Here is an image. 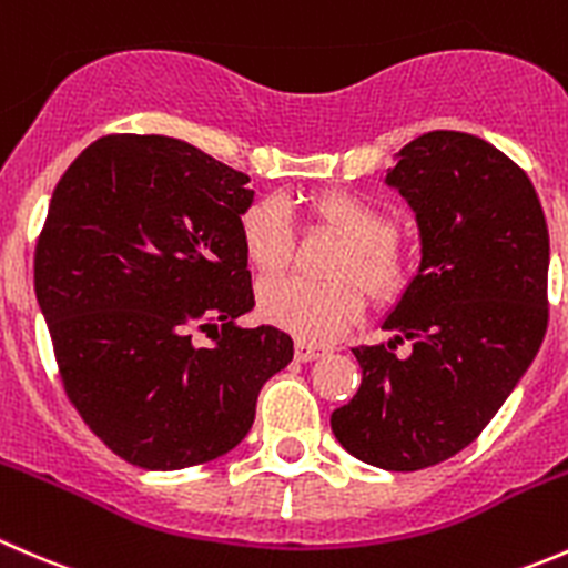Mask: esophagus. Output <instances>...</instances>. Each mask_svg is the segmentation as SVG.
I'll return each mask as SVG.
<instances>
[{"instance_id":"34e87169","label":"esophagus","mask_w":568,"mask_h":568,"mask_svg":"<svg viewBox=\"0 0 568 568\" xmlns=\"http://www.w3.org/2000/svg\"><path fill=\"white\" fill-rule=\"evenodd\" d=\"M325 356V347H317V345H308V342H295V358L297 362H314V358Z\"/></svg>"}]
</instances>
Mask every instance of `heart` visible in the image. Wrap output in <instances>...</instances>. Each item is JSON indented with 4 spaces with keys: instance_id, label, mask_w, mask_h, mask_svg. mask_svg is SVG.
<instances>
[{
    "instance_id": "b5f03b06",
    "label": "heart",
    "mask_w": 568,
    "mask_h": 568,
    "mask_svg": "<svg viewBox=\"0 0 568 568\" xmlns=\"http://www.w3.org/2000/svg\"><path fill=\"white\" fill-rule=\"evenodd\" d=\"M314 221L345 243L331 276L342 282L312 284L276 278L262 284L260 312L297 339L331 342L364 312V292L375 303H392L412 286L414 260L395 243L392 212L356 193H320L308 201ZM240 240L251 265L265 276L284 271L292 256V223L276 199H260L240 217ZM357 284L353 285L352 282Z\"/></svg>"
}]
</instances>
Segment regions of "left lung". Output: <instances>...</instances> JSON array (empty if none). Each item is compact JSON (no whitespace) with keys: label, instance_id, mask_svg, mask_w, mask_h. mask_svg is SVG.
<instances>
[{"label":"left lung","instance_id":"1","mask_svg":"<svg viewBox=\"0 0 568 568\" xmlns=\"http://www.w3.org/2000/svg\"><path fill=\"white\" fill-rule=\"evenodd\" d=\"M386 184L417 215L423 260L384 320L395 339L353 347L362 386L331 430L358 462L417 473L473 445L536 358L549 232L527 173L475 134L412 140Z\"/></svg>","mask_w":568,"mask_h":568}]
</instances>
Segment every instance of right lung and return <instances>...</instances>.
Here are the masks:
<instances>
[{"mask_svg": "<svg viewBox=\"0 0 568 568\" xmlns=\"http://www.w3.org/2000/svg\"><path fill=\"white\" fill-rule=\"evenodd\" d=\"M251 179L165 134H106L58 182L36 297L65 395L123 462L184 469L234 450L292 362L254 308L240 217ZM193 329L213 342L199 348Z\"/></svg>", "mask_w": 568, "mask_h": 568, "instance_id": "obj_1", "label": "right lung"}]
</instances>
